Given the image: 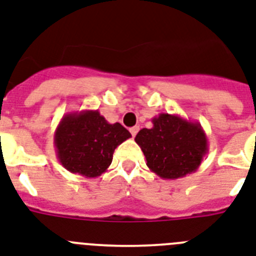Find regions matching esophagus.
I'll return each instance as SVG.
<instances>
[{
	"label": "esophagus",
	"instance_id": "esophagus-1",
	"mask_svg": "<svg viewBox=\"0 0 256 256\" xmlns=\"http://www.w3.org/2000/svg\"><path fill=\"white\" fill-rule=\"evenodd\" d=\"M138 132H139V126H134V128H130V132H132V136H135V135L138 134Z\"/></svg>",
	"mask_w": 256,
	"mask_h": 256
}]
</instances>
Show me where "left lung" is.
Masks as SVG:
<instances>
[{
  "label": "left lung",
  "mask_w": 256,
  "mask_h": 256,
  "mask_svg": "<svg viewBox=\"0 0 256 256\" xmlns=\"http://www.w3.org/2000/svg\"><path fill=\"white\" fill-rule=\"evenodd\" d=\"M151 128L135 136L150 170L164 180H178L198 170L208 154V139L199 122L160 113Z\"/></svg>",
  "instance_id": "1"
}]
</instances>
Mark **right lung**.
Instances as JSON below:
<instances>
[{"mask_svg": "<svg viewBox=\"0 0 256 256\" xmlns=\"http://www.w3.org/2000/svg\"><path fill=\"white\" fill-rule=\"evenodd\" d=\"M130 136L121 124H109L98 110L70 112L56 128L54 147L64 168L96 178L106 172L116 148Z\"/></svg>", "mask_w": 256, "mask_h": 256, "instance_id": "right-lung-1", "label": "right lung"}]
</instances>
